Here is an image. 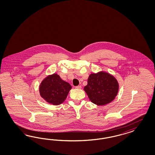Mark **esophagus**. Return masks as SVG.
Here are the masks:
<instances>
[{
	"label": "esophagus",
	"instance_id": "obj_1",
	"mask_svg": "<svg viewBox=\"0 0 155 155\" xmlns=\"http://www.w3.org/2000/svg\"><path fill=\"white\" fill-rule=\"evenodd\" d=\"M75 88L77 89H81V85L77 86H75Z\"/></svg>",
	"mask_w": 155,
	"mask_h": 155
}]
</instances>
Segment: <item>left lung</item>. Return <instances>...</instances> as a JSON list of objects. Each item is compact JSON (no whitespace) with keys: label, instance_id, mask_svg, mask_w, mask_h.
Listing matches in <instances>:
<instances>
[{"label":"left lung","instance_id":"left-lung-1","mask_svg":"<svg viewBox=\"0 0 155 155\" xmlns=\"http://www.w3.org/2000/svg\"><path fill=\"white\" fill-rule=\"evenodd\" d=\"M119 89L117 80L105 72L91 74L84 87L90 100L98 106L110 103L117 96Z\"/></svg>","mask_w":155,"mask_h":155}]
</instances>
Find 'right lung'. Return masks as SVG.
Masks as SVG:
<instances>
[{
	"mask_svg": "<svg viewBox=\"0 0 155 155\" xmlns=\"http://www.w3.org/2000/svg\"><path fill=\"white\" fill-rule=\"evenodd\" d=\"M71 86L57 74L48 76L41 83L40 95L47 102L59 105L65 100Z\"/></svg>",
	"mask_w": 155,
	"mask_h": 155,
	"instance_id": "obj_1",
	"label": "right lung"
}]
</instances>
